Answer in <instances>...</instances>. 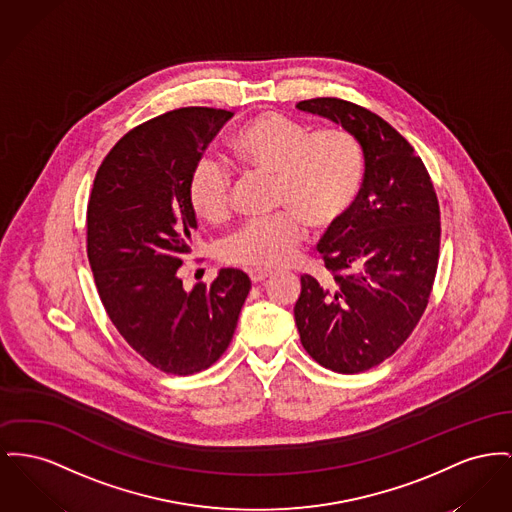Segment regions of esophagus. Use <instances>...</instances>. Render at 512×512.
Segmentation results:
<instances>
[{"label":"esophagus","instance_id":"obj_1","mask_svg":"<svg viewBox=\"0 0 512 512\" xmlns=\"http://www.w3.org/2000/svg\"><path fill=\"white\" fill-rule=\"evenodd\" d=\"M249 278H251V282H255V284H259V282H263V280H267L269 276H271L272 271H267V269H249Z\"/></svg>","mask_w":512,"mask_h":512}]
</instances>
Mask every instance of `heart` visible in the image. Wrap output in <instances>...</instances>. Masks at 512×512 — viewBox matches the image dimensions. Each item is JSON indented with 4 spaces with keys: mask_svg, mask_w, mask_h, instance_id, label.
Masks as SVG:
<instances>
[{
    "mask_svg": "<svg viewBox=\"0 0 512 512\" xmlns=\"http://www.w3.org/2000/svg\"><path fill=\"white\" fill-rule=\"evenodd\" d=\"M230 149L243 166L276 176L278 203L290 211L247 222L222 243L230 263L282 267L296 257L303 220L329 228L354 205L363 181V151L346 129H307L280 114H261L240 127ZM230 174L224 164L201 154L187 176L185 197L195 216L218 224L230 211Z\"/></svg>",
    "mask_w": 512,
    "mask_h": 512,
    "instance_id": "1",
    "label": "heart"
}]
</instances>
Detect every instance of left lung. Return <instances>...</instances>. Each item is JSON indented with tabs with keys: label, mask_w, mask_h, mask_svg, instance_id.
<instances>
[{
	"label": "left lung",
	"mask_w": 512,
	"mask_h": 512,
	"mask_svg": "<svg viewBox=\"0 0 512 512\" xmlns=\"http://www.w3.org/2000/svg\"><path fill=\"white\" fill-rule=\"evenodd\" d=\"M296 108L340 125L363 151L360 195L319 243L334 286L301 276L294 307L307 354L358 373L392 356L425 311L439 261V203L420 156L377 114L340 98Z\"/></svg>",
	"instance_id": "8db88e82"
}]
</instances>
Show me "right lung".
I'll return each mask as SVG.
<instances>
[{"label": "right lung", "instance_id": "obj_1", "mask_svg": "<svg viewBox=\"0 0 512 512\" xmlns=\"http://www.w3.org/2000/svg\"><path fill=\"white\" fill-rule=\"evenodd\" d=\"M232 116L180 108L147 121L108 152L92 185L87 251L100 300L127 344L174 375L226 352L251 288L245 272L220 269L187 292L178 274L197 230L189 170Z\"/></svg>", "mask_w": 512, "mask_h": 512}]
</instances>
